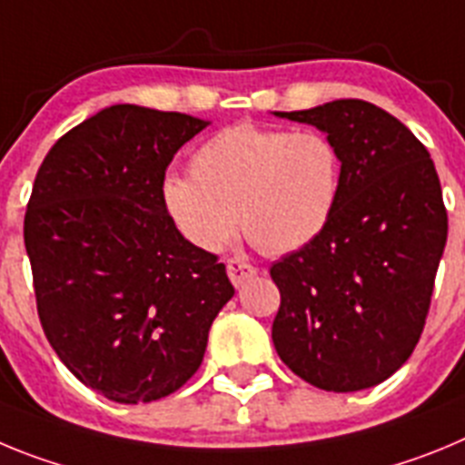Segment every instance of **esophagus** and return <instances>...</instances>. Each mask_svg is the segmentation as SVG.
I'll use <instances>...</instances> for the list:
<instances>
[{"label":"esophagus","mask_w":465,"mask_h":465,"mask_svg":"<svg viewBox=\"0 0 465 465\" xmlns=\"http://www.w3.org/2000/svg\"><path fill=\"white\" fill-rule=\"evenodd\" d=\"M225 268H228L230 282L235 283V286H242V283H244L246 279H252V277H256V274H258L256 265L242 261V258H230Z\"/></svg>","instance_id":"esophagus-1"}]
</instances>
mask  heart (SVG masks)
I'll use <instances>...</instances> for the list:
<instances>
[{"mask_svg":"<svg viewBox=\"0 0 465 465\" xmlns=\"http://www.w3.org/2000/svg\"><path fill=\"white\" fill-rule=\"evenodd\" d=\"M191 174H167L163 204L193 246L221 252L237 230L268 253L295 252L328 225L342 158L323 133L237 123L195 151Z\"/></svg>","mask_w":465,"mask_h":465,"instance_id":"heart-1","label":"heart"}]
</instances>
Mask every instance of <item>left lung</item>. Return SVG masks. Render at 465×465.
I'll return each mask as SVG.
<instances>
[{
	"label": "left lung",
	"instance_id": "1",
	"mask_svg": "<svg viewBox=\"0 0 465 465\" xmlns=\"http://www.w3.org/2000/svg\"><path fill=\"white\" fill-rule=\"evenodd\" d=\"M274 116L314 125L342 158L328 225L270 268L282 293L274 349L316 389H371L410 359L424 331L447 242L440 179L424 143L371 102Z\"/></svg>",
	"mask_w": 465,
	"mask_h": 465
}]
</instances>
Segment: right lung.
Here are the masks:
<instances>
[{
    "label": "right lung",
    "instance_id": "right-lung-1",
    "mask_svg": "<svg viewBox=\"0 0 465 465\" xmlns=\"http://www.w3.org/2000/svg\"><path fill=\"white\" fill-rule=\"evenodd\" d=\"M209 123L114 104L53 143L25 213L48 342L76 380L125 405L182 389L235 289L163 204L165 170Z\"/></svg>",
    "mask_w": 465,
    "mask_h": 465
}]
</instances>
